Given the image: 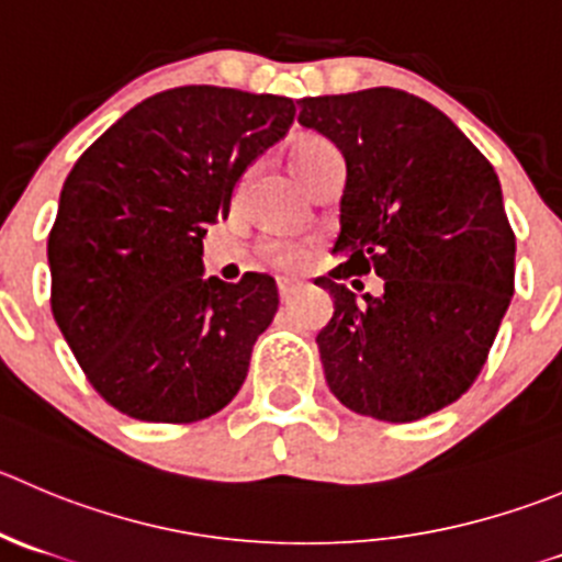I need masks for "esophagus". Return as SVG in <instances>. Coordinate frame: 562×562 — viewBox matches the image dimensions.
I'll list each match as a JSON object with an SVG mask.
<instances>
[{
	"instance_id": "obj_1",
	"label": "esophagus",
	"mask_w": 562,
	"mask_h": 562,
	"mask_svg": "<svg viewBox=\"0 0 562 562\" xmlns=\"http://www.w3.org/2000/svg\"><path fill=\"white\" fill-rule=\"evenodd\" d=\"M297 290H301V284H295V281H286V278L278 281V297H281V303L292 301V295H295Z\"/></svg>"
}]
</instances>
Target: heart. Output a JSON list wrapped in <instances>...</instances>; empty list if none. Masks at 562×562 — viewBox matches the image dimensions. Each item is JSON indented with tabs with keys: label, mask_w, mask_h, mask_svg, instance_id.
Masks as SVG:
<instances>
[{
	"label": "heart",
	"mask_w": 562,
	"mask_h": 562,
	"mask_svg": "<svg viewBox=\"0 0 562 562\" xmlns=\"http://www.w3.org/2000/svg\"><path fill=\"white\" fill-rule=\"evenodd\" d=\"M330 154L336 151L325 140H317V137H303V140H297L295 146H292V168H295L297 176H303L308 168H314L319 159L330 157ZM301 259H303L301 248H278V245H272L270 248V261L276 267H295L301 265Z\"/></svg>",
	"instance_id": "obj_1"
}]
</instances>
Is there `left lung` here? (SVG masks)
Masks as SVG:
<instances>
[{
    "label": "left lung",
    "instance_id": "obj_1",
    "mask_svg": "<svg viewBox=\"0 0 562 562\" xmlns=\"http://www.w3.org/2000/svg\"><path fill=\"white\" fill-rule=\"evenodd\" d=\"M297 104L347 165L334 245L347 261L314 281L334 295L317 334L325 381L372 419L436 414L480 375L510 306L516 237L499 179L445 112L405 90ZM367 271L384 278L381 296L344 286Z\"/></svg>",
    "mask_w": 562,
    "mask_h": 562
}]
</instances>
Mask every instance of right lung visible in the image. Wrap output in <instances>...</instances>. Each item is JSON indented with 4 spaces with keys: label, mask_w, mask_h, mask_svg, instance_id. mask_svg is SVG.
<instances>
[{
    "label": "right lung",
    "mask_w": 562,
    "mask_h": 562,
    "mask_svg": "<svg viewBox=\"0 0 562 562\" xmlns=\"http://www.w3.org/2000/svg\"><path fill=\"white\" fill-rule=\"evenodd\" d=\"M295 101L187 85L132 106L68 173L49 232L52 314L121 414H217L278 312L276 281L204 278V234L239 176L290 132Z\"/></svg>",
    "instance_id": "right-lung-1"
}]
</instances>
